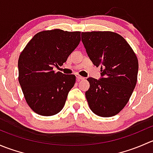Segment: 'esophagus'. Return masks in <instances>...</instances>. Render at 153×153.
Segmentation results:
<instances>
[{
    "label": "esophagus",
    "mask_w": 153,
    "mask_h": 153,
    "mask_svg": "<svg viewBox=\"0 0 153 153\" xmlns=\"http://www.w3.org/2000/svg\"><path fill=\"white\" fill-rule=\"evenodd\" d=\"M76 78H77V80H78V81H80V80H84V77L81 76V75H76Z\"/></svg>",
    "instance_id": "obj_1"
}]
</instances>
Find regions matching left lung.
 I'll use <instances>...</instances> for the list:
<instances>
[{
	"label": "left lung",
	"mask_w": 153,
	"mask_h": 153,
	"mask_svg": "<svg viewBox=\"0 0 153 153\" xmlns=\"http://www.w3.org/2000/svg\"><path fill=\"white\" fill-rule=\"evenodd\" d=\"M86 53L101 76L88 78L89 89L85 92L91 110L101 117H111L122 110L137 83L138 61L126 40L112 32L81 33Z\"/></svg>",
	"instance_id": "left-lung-1"
}]
</instances>
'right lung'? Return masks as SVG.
Returning <instances> with one entry per match:
<instances>
[{"label": "right lung", "instance_id": "1", "mask_svg": "<svg viewBox=\"0 0 153 153\" xmlns=\"http://www.w3.org/2000/svg\"><path fill=\"white\" fill-rule=\"evenodd\" d=\"M81 41V32L42 31L27 44L18 59V81L29 107L38 115L51 116L64 107L75 83V75L55 72Z\"/></svg>", "mask_w": 153, "mask_h": 153}]
</instances>
